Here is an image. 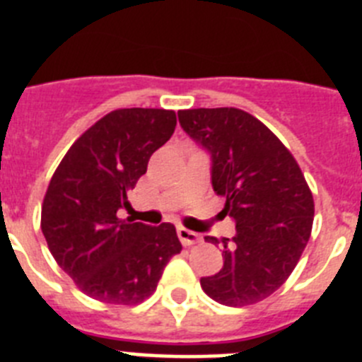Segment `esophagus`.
<instances>
[{
	"mask_svg": "<svg viewBox=\"0 0 362 362\" xmlns=\"http://www.w3.org/2000/svg\"><path fill=\"white\" fill-rule=\"evenodd\" d=\"M177 238L185 246L196 245V243L201 239L196 232H192V230H188V228H183V226H179L177 228Z\"/></svg>",
	"mask_w": 362,
	"mask_h": 362,
	"instance_id": "esophagus-1",
	"label": "esophagus"
}]
</instances>
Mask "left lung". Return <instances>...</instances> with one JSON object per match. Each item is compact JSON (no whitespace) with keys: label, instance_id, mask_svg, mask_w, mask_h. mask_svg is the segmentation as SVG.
Masks as SVG:
<instances>
[{"label":"left lung","instance_id":"obj_1","mask_svg":"<svg viewBox=\"0 0 362 362\" xmlns=\"http://www.w3.org/2000/svg\"><path fill=\"white\" fill-rule=\"evenodd\" d=\"M179 124L210 156L212 187L235 221L225 263L201 288L226 306L254 305L288 279L310 239L313 197L286 146L239 108L179 110ZM217 245L216 238H206Z\"/></svg>","mask_w":362,"mask_h":362}]
</instances>
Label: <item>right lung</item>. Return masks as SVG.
Instances as JSON below:
<instances>
[{"instance_id":"add662e5","label":"right lung","mask_w":362,"mask_h":362,"mask_svg":"<svg viewBox=\"0 0 362 362\" xmlns=\"http://www.w3.org/2000/svg\"><path fill=\"white\" fill-rule=\"evenodd\" d=\"M175 123V112L163 108L110 112L70 146L50 179L41 230L57 264L92 299L141 303L181 252L170 223L150 226L117 217Z\"/></svg>"}]
</instances>
